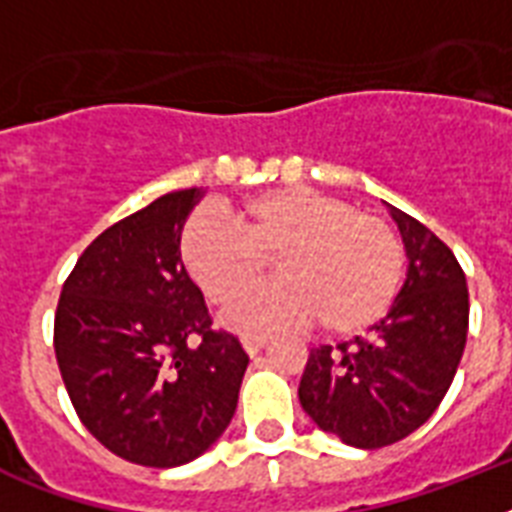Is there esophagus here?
Listing matches in <instances>:
<instances>
[{"mask_svg":"<svg viewBox=\"0 0 512 512\" xmlns=\"http://www.w3.org/2000/svg\"><path fill=\"white\" fill-rule=\"evenodd\" d=\"M241 345H244V350H247L249 356H257V353L268 345V340H265V337H244Z\"/></svg>","mask_w":512,"mask_h":512,"instance_id":"1","label":"esophagus"}]
</instances>
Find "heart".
I'll use <instances>...</instances> for the list:
<instances>
[{
	"instance_id": "heart-1",
	"label": "heart",
	"mask_w": 512,
	"mask_h": 512,
	"mask_svg": "<svg viewBox=\"0 0 512 512\" xmlns=\"http://www.w3.org/2000/svg\"><path fill=\"white\" fill-rule=\"evenodd\" d=\"M233 220L239 234L212 217H191L180 257L217 308L260 287L273 260L279 284L231 313L233 327L247 335L308 321L327 337L358 335L390 311L401 289L406 255L398 231L340 196L279 188L244 201Z\"/></svg>"
}]
</instances>
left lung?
<instances>
[{
  "instance_id": "8db88e82",
  "label": "left lung",
  "mask_w": 512,
  "mask_h": 512,
  "mask_svg": "<svg viewBox=\"0 0 512 512\" xmlns=\"http://www.w3.org/2000/svg\"><path fill=\"white\" fill-rule=\"evenodd\" d=\"M409 273L385 319L337 348H313L300 404L324 433L380 449L425 425L444 401L468 340V281L457 257L420 220L390 207Z\"/></svg>"
}]
</instances>
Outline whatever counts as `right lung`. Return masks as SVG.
I'll list each match as a JSON object with an SVG mask.
<instances>
[{
    "instance_id": "add662e5",
    "label": "right lung",
    "mask_w": 512,
    "mask_h": 512,
    "mask_svg": "<svg viewBox=\"0 0 512 512\" xmlns=\"http://www.w3.org/2000/svg\"><path fill=\"white\" fill-rule=\"evenodd\" d=\"M199 188L172 191L100 233L60 289L52 345L79 420L146 468L196 460L228 428L249 356L212 327L180 263Z\"/></svg>"
}]
</instances>
